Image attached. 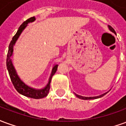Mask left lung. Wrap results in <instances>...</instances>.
I'll list each match as a JSON object with an SVG mask.
<instances>
[{
    "label": "left lung",
    "mask_w": 126,
    "mask_h": 126,
    "mask_svg": "<svg viewBox=\"0 0 126 126\" xmlns=\"http://www.w3.org/2000/svg\"><path fill=\"white\" fill-rule=\"evenodd\" d=\"M108 27H109V30H110L112 32H113L114 33H115V31L114 30V29L113 28H112L111 26H108ZM107 93H108V92H107ZM107 93H104V94H103L99 95V96H90V97H86V96H80V95L77 94H76V93H75V95H76V96L78 98H81V99H83V100H90V99H96V98H98L102 97V96H103L104 95H105Z\"/></svg>",
    "instance_id": "8db88e82"
}]
</instances>
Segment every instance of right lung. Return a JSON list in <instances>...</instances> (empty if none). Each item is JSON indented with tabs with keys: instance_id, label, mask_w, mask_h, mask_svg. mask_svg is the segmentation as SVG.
Listing matches in <instances>:
<instances>
[{
	"instance_id": "add662e5",
	"label": "right lung",
	"mask_w": 126,
	"mask_h": 126,
	"mask_svg": "<svg viewBox=\"0 0 126 126\" xmlns=\"http://www.w3.org/2000/svg\"><path fill=\"white\" fill-rule=\"evenodd\" d=\"M35 19H36L35 17H32L28 19H27L26 21H24L20 26L17 32V33H15V36L13 37L12 40L11 41L9 46V50H8V53H7V67L8 71H9L10 78L11 79V82H12L13 84L18 93H20L22 95L26 96L27 97L39 99V98L46 97L48 94L50 87V85L51 79H52L53 75L57 71L58 65H55L53 66L52 72H51L50 76L49 78V80H48V82L47 86L42 89H35V88L28 86V85H26L24 82L21 80L20 78H19L17 74V72L14 68V66L13 65L12 61L11 59V57L13 55V46L15 45V42L17 40L18 38L19 37L20 34L23 32V30L27 27L28 24L30 22H33V21H35Z\"/></svg>"
}]
</instances>
